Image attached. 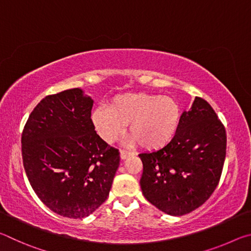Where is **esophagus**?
I'll use <instances>...</instances> for the list:
<instances>
[{"label":"esophagus","instance_id":"34e87169","mask_svg":"<svg viewBox=\"0 0 251 251\" xmlns=\"http://www.w3.org/2000/svg\"><path fill=\"white\" fill-rule=\"evenodd\" d=\"M133 155V152L131 151H125V150H122L121 151V158L122 159H126L127 157H129Z\"/></svg>","mask_w":251,"mask_h":251}]
</instances>
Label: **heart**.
Instances as JSON below:
<instances>
[{
  "mask_svg": "<svg viewBox=\"0 0 251 251\" xmlns=\"http://www.w3.org/2000/svg\"><path fill=\"white\" fill-rule=\"evenodd\" d=\"M180 118L175 100L148 93H127L110 100L108 109L99 108L93 122L105 141L112 142L128 124V135L144 150L154 151L172 141Z\"/></svg>",
  "mask_w": 251,
  "mask_h": 251,
  "instance_id": "obj_1",
  "label": "heart"
}]
</instances>
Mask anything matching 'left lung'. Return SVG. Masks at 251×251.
<instances>
[{
  "label": "left lung",
  "instance_id": "obj_1",
  "mask_svg": "<svg viewBox=\"0 0 251 251\" xmlns=\"http://www.w3.org/2000/svg\"><path fill=\"white\" fill-rule=\"evenodd\" d=\"M225 126L210 104L196 97L181 114L176 134L159 151L139 154L144 197L159 210L182 216L211 196L226 157Z\"/></svg>",
  "mask_w": 251,
  "mask_h": 251
}]
</instances>
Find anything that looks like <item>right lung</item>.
<instances>
[{
	"instance_id": "right-lung-1",
	"label": "right lung",
	"mask_w": 251,
	"mask_h": 251,
	"mask_svg": "<svg viewBox=\"0 0 251 251\" xmlns=\"http://www.w3.org/2000/svg\"><path fill=\"white\" fill-rule=\"evenodd\" d=\"M93 100L79 88L45 96L25 124L22 158L34 193L50 210L84 218L109 195L120 151L95 130Z\"/></svg>"
}]
</instances>
